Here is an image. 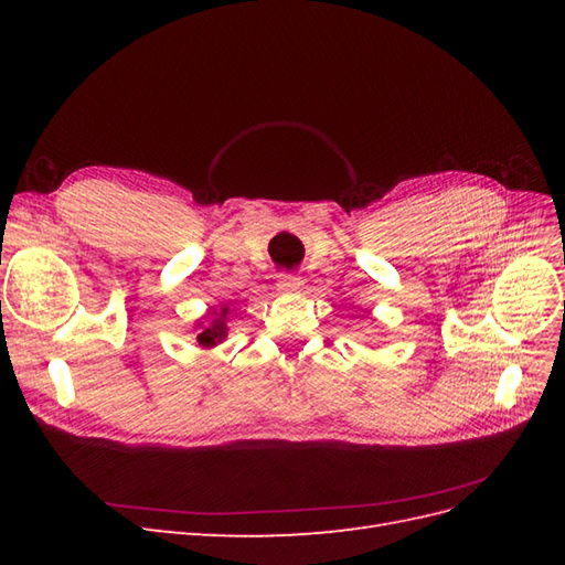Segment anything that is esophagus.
I'll list each match as a JSON object with an SVG mask.
<instances>
[{"instance_id": "34e87169", "label": "esophagus", "mask_w": 565, "mask_h": 565, "mask_svg": "<svg viewBox=\"0 0 565 565\" xmlns=\"http://www.w3.org/2000/svg\"><path fill=\"white\" fill-rule=\"evenodd\" d=\"M276 285H278L280 292H299L303 282H301L299 276H295V273H280Z\"/></svg>"}]
</instances>
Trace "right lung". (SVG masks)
I'll list each match as a JSON object with an SVG mask.
<instances>
[{
  "label": "right lung",
  "instance_id": "obj_1",
  "mask_svg": "<svg viewBox=\"0 0 565 565\" xmlns=\"http://www.w3.org/2000/svg\"><path fill=\"white\" fill-rule=\"evenodd\" d=\"M226 313H228V309H221V311H212L210 316V324L207 328H204L200 334H198V344L200 347H214V344H218L221 339L226 337Z\"/></svg>",
  "mask_w": 565,
  "mask_h": 565
}]
</instances>
